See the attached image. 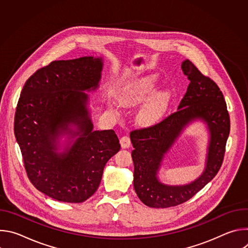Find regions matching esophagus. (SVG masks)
<instances>
[{"instance_id": "obj_1", "label": "esophagus", "mask_w": 248, "mask_h": 248, "mask_svg": "<svg viewBox=\"0 0 248 248\" xmlns=\"http://www.w3.org/2000/svg\"><path fill=\"white\" fill-rule=\"evenodd\" d=\"M120 143H121V146L123 148H128L131 144V141H130V138L129 136L127 135H124L123 136L121 139H120Z\"/></svg>"}]
</instances>
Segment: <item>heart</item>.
I'll use <instances>...</instances> for the list:
<instances>
[{"label":"heart","instance_id":"b5f03b06","mask_svg":"<svg viewBox=\"0 0 248 248\" xmlns=\"http://www.w3.org/2000/svg\"><path fill=\"white\" fill-rule=\"evenodd\" d=\"M154 80L143 78L120 94V102L124 105H133L142 101L153 89ZM169 102L167 92L160 91L149 97L138 111V120L142 124H153L165 113Z\"/></svg>","mask_w":248,"mask_h":248}]
</instances>
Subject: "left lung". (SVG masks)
Here are the masks:
<instances>
[{
	"label": "left lung",
	"mask_w": 248,
	"mask_h": 248,
	"mask_svg": "<svg viewBox=\"0 0 248 248\" xmlns=\"http://www.w3.org/2000/svg\"><path fill=\"white\" fill-rule=\"evenodd\" d=\"M185 76L190 81L178 110L162 122L130 132L134 172V190L146 206L168 208L185 203L201 190L218 173L230 134V115L219 86L202 75L189 61L182 63ZM194 119L203 120L208 126L210 140L203 173L185 186L162 184L156 173L163 155L182 129Z\"/></svg>",
	"instance_id": "left-lung-1"
}]
</instances>
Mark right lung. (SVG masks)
Returning <instances> with one entry per match:
<instances>
[{"label":"right lung","instance_id":"obj_1","mask_svg":"<svg viewBox=\"0 0 248 248\" xmlns=\"http://www.w3.org/2000/svg\"><path fill=\"white\" fill-rule=\"evenodd\" d=\"M102 66V58L94 57L54 61L26 80L17 102L14 129L28 179L61 202L91 197L106 163L121 149L113 129L93 131L89 97L82 92L99 86ZM63 134L78 137L58 154L57 139Z\"/></svg>","mask_w":248,"mask_h":248}]
</instances>
